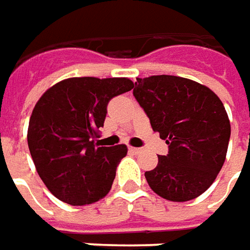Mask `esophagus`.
<instances>
[{"label":"esophagus","instance_id":"1","mask_svg":"<svg viewBox=\"0 0 250 250\" xmlns=\"http://www.w3.org/2000/svg\"><path fill=\"white\" fill-rule=\"evenodd\" d=\"M141 150H142V149H141V147H134V146H130V152H131V153H139V152H141Z\"/></svg>","mask_w":250,"mask_h":250}]
</instances>
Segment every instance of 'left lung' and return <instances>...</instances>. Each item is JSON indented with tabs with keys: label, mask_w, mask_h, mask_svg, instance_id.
<instances>
[{
	"label": "left lung",
	"mask_w": 250,
	"mask_h": 250,
	"mask_svg": "<svg viewBox=\"0 0 250 250\" xmlns=\"http://www.w3.org/2000/svg\"><path fill=\"white\" fill-rule=\"evenodd\" d=\"M132 94L168 145L167 156L145 172L150 189L176 203L201 196L223 167L231 134L220 98L204 84L172 75L137 78Z\"/></svg>",
	"instance_id": "obj_1"
}]
</instances>
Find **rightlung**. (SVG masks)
<instances>
[{
    "label": "right lung",
    "instance_id": "1",
    "mask_svg": "<svg viewBox=\"0 0 250 250\" xmlns=\"http://www.w3.org/2000/svg\"><path fill=\"white\" fill-rule=\"evenodd\" d=\"M127 78H69L47 89L28 123V149L49 191L69 205L101 200L112 188L125 145L100 146L94 137L113 97L130 91Z\"/></svg>",
    "mask_w": 250,
    "mask_h": 250
}]
</instances>
